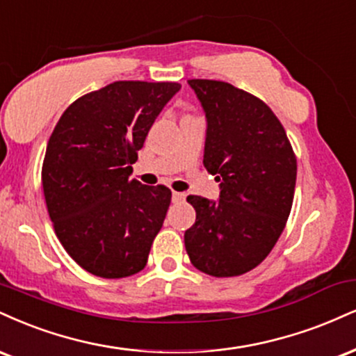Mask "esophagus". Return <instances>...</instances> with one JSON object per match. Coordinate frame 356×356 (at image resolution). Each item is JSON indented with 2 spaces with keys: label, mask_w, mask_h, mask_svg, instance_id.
Instances as JSON below:
<instances>
[{
  "label": "esophagus",
  "mask_w": 356,
  "mask_h": 356,
  "mask_svg": "<svg viewBox=\"0 0 356 356\" xmlns=\"http://www.w3.org/2000/svg\"><path fill=\"white\" fill-rule=\"evenodd\" d=\"M172 200L174 202H184L186 200V194L184 192H172Z\"/></svg>",
  "instance_id": "1"
}]
</instances>
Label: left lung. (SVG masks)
I'll list each match as a JSON object with an SVG mask.
<instances>
[{"label": "left lung", "instance_id": "8db88e82", "mask_svg": "<svg viewBox=\"0 0 356 356\" xmlns=\"http://www.w3.org/2000/svg\"><path fill=\"white\" fill-rule=\"evenodd\" d=\"M207 118L204 167L220 182L213 202L189 195L195 224L184 242L197 270L212 277L250 272L270 254L292 211L297 157L262 99L212 79H189Z\"/></svg>", "mask_w": 356, "mask_h": 356}]
</instances>
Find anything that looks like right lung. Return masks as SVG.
<instances>
[{
	"label": "right lung",
	"mask_w": 356,
	"mask_h": 356,
	"mask_svg": "<svg viewBox=\"0 0 356 356\" xmlns=\"http://www.w3.org/2000/svg\"><path fill=\"white\" fill-rule=\"evenodd\" d=\"M179 83L115 81L64 111L48 140L41 181L64 250L86 272H140L169 209L165 186L129 179L145 136Z\"/></svg>",
	"instance_id": "1"
}]
</instances>
